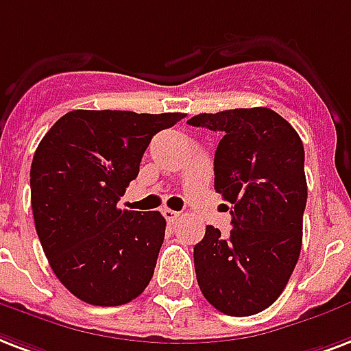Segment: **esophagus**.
<instances>
[{"instance_id":"1","label":"esophagus","mask_w":351,"mask_h":351,"mask_svg":"<svg viewBox=\"0 0 351 351\" xmlns=\"http://www.w3.org/2000/svg\"><path fill=\"white\" fill-rule=\"evenodd\" d=\"M162 213H164V217L167 219V223H175L176 219L180 217V213H178V211L169 210V208H165V210L162 211Z\"/></svg>"}]
</instances>
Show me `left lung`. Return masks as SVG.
<instances>
[{"label": "left lung", "mask_w": 351, "mask_h": 351, "mask_svg": "<svg viewBox=\"0 0 351 351\" xmlns=\"http://www.w3.org/2000/svg\"><path fill=\"white\" fill-rule=\"evenodd\" d=\"M187 123L223 134L215 191L230 202L234 226L228 235L206 226L193 248L197 282L215 309L250 317L278 300L300 256L304 145L291 123L263 106L199 114Z\"/></svg>", "instance_id": "8db88e82"}]
</instances>
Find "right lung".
Wrapping results in <instances>:
<instances>
[{"label":"right lung","mask_w":351,"mask_h":351,"mask_svg":"<svg viewBox=\"0 0 351 351\" xmlns=\"http://www.w3.org/2000/svg\"><path fill=\"white\" fill-rule=\"evenodd\" d=\"M180 119V112L73 110L40 141L31 164L34 226L55 276L79 300L123 306L151 282L165 219L117 202L152 136Z\"/></svg>","instance_id":"add662e5"}]
</instances>
